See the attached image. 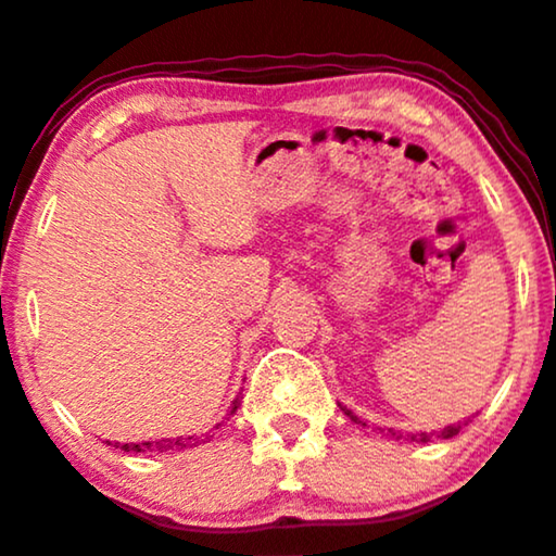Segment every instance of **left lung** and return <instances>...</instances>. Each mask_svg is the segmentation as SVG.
Instances as JSON below:
<instances>
[{"label":"left lung","mask_w":556,"mask_h":556,"mask_svg":"<svg viewBox=\"0 0 556 556\" xmlns=\"http://www.w3.org/2000/svg\"><path fill=\"white\" fill-rule=\"evenodd\" d=\"M342 412L346 414V417L354 419V422L359 425V419L354 417V414H352L350 409H344V406H342ZM458 430H460V422H458V425H447V427H443V430L434 432V434H432V432H393V430H388V432H391L396 440H412V443H430L432 438H443V440L453 438V434H458Z\"/></svg>","instance_id":"obj_1"}]
</instances>
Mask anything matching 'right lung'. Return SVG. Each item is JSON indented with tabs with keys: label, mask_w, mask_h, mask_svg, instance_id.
Segmentation results:
<instances>
[{
	"label": "right lung",
	"mask_w": 556,
	"mask_h": 556,
	"mask_svg": "<svg viewBox=\"0 0 556 556\" xmlns=\"http://www.w3.org/2000/svg\"><path fill=\"white\" fill-rule=\"evenodd\" d=\"M236 409H238V401H232L230 414H236ZM227 419H230V417H227ZM217 430H219V425H217ZM210 438H212V432H204L202 438H197V434H191V438H184V434H180V438L147 440V443H126V445H122V451H126V453H129V451L131 453H170V451H184V447H197V445L206 443ZM105 443H109V440H105Z\"/></svg>",
	"instance_id": "obj_1"
}]
</instances>
